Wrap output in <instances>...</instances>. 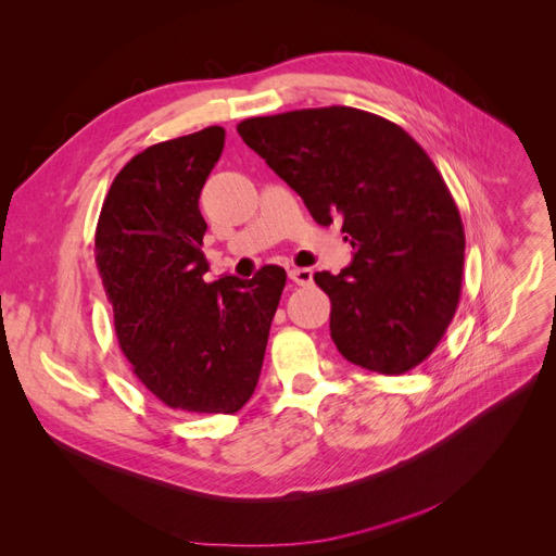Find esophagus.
Here are the masks:
<instances>
[{
	"mask_svg": "<svg viewBox=\"0 0 556 556\" xmlns=\"http://www.w3.org/2000/svg\"><path fill=\"white\" fill-rule=\"evenodd\" d=\"M288 277L298 286H311L313 283V270L311 268H290Z\"/></svg>",
	"mask_w": 556,
	"mask_h": 556,
	"instance_id": "34e87169",
	"label": "esophagus"
}]
</instances>
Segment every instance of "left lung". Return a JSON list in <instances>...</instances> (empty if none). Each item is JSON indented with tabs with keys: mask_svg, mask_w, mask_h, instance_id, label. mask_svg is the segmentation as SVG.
Segmentation results:
<instances>
[{
	"mask_svg": "<svg viewBox=\"0 0 556 556\" xmlns=\"http://www.w3.org/2000/svg\"><path fill=\"white\" fill-rule=\"evenodd\" d=\"M237 131L319 226L340 218L355 248L340 275L315 273L338 351L382 376L412 371L456 315L465 264L460 212L427 152L395 123L338 104Z\"/></svg>",
	"mask_w": 556,
	"mask_h": 556,
	"instance_id": "left-lung-1",
	"label": "left lung"
}]
</instances>
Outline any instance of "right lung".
<instances>
[{
    "label": "right lung",
    "instance_id": "add662e5",
    "mask_svg": "<svg viewBox=\"0 0 556 556\" xmlns=\"http://www.w3.org/2000/svg\"><path fill=\"white\" fill-rule=\"evenodd\" d=\"M226 129L147 147L114 178L96 228V264L134 376L169 409L237 414L262 374L286 270L207 283L203 185Z\"/></svg>",
    "mask_w": 556,
    "mask_h": 556
}]
</instances>
